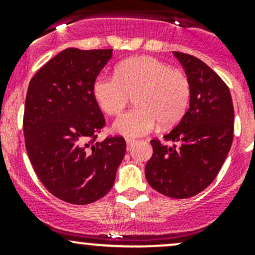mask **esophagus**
I'll return each instance as SVG.
<instances>
[{"label":"esophagus","mask_w":255,"mask_h":255,"mask_svg":"<svg viewBox=\"0 0 255 255\" xmlns=\"http://www.w3.org/2000/svg\"><path fill=\"white\" fill-rule=\"evenodd\" d=\"M126 143H127V149H129L135 143V140L132 139V138H126Z\"/></svg>","instance_id":"obj_1"}]
</instances>
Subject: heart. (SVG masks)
Instances as JSON below:
<instances>
[{
    "instance_id": "1",
    "label": "heart",
    "mask_w": 255,
    "mask_h": 255,
    "mask_svg": "<svg viewBox=\"0 0 255 255\" xmlns=\"http://www.w3.org/2000/svg\"><path fill=\"white\" fill-rule=\"evenodd\" d=\"M94 97L107 115H118L133 95L135 107L121 115L113 128L127 137L150 132L156 122L169 127L184 116L191 94L187 76L169 64L135 56L121 61L115 76L100 75L92 87Z\"/></svg>"
}]
</instances>
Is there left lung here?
<instances>
[{"label":"left lung","mask_w":255,"mask_h":255,"mask_svg":"<svg viewBox=\"0 0 255 255\" xmlns=\"http://www.w3.org/2000/svg\"><path fill=\"white\" fill-rule=\"evenodd\" d=\"M190 81L189 110L177 126L150 140L153 155L145 177L154 190L173 199H187L205 190L217 176L233 140V111L230 89L204 61L174 51Z\"/></svg>","instance_id":"left-lung-1"}]
</instances>
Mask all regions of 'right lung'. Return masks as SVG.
I'll return each mask as SVG.
<instances>
[{"mask_svg":"<svg viewBox=\"0 0 255 255\" xmlns=\"http://www.w3.org/2000/svg\"><path fill=\"white\" fill-rule=\"evenodd\" d=\"M112 51L65 49L28 86L23 118L28 156L48 191L69 204L104 197L126 153L123 137L94 143L105 118L92 87Z\"/></svg>","mask_w":255,"mask_h":255,"instance_id":"right-lung-1","label":"right lung"}]
</instances>
